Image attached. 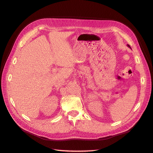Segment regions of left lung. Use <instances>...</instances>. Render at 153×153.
<instances>
[{
	"label": "left lung",
	"mask_w": 153,
	"mask_h": 153,
	"mask_svg": "<svg viewBox=\"0 0 153 153\" xmlns=\"http://www.w3.org/2000/svg\"><path fill=\"white\" fill-rule=\"evenodd\" d=\"M127 46H128V47H129V48H131V47H130V46H129V45H128Z\"/></svg>",
	"instance_id": "left-lung-1"
}]
</instances>
